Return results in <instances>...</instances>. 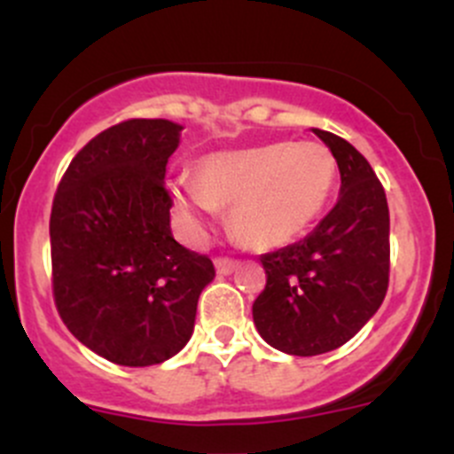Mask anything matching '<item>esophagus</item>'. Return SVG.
I'll list each match as a JSON object with an SVG mask.
<instances>
[{
	"label": "esophagus",
	"mask_w": 454,
	"mask_h": 454,
	"mask_svg": "<svg viewBox=\"0 0 454 454\" xmlns=\"http://www.w3.org/2000/svg\"><path fill=\"white\" fill-rule=\"evenodd\" d=\"M237 259H231V257H217L215 259V268H217L219 275H231L232 270L237 268Z\"/></svg>",
	"instance_id": "34e87169"
}]
</instances>
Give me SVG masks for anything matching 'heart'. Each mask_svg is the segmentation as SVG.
Here are the masks:
<instances>
[{
  "label": "heart",
  "mask_w": 454,
  "mask_h": 454,
  "mask_svg": "<svg viewBox=\"0 0 454 454\" xmlns=\"http://www.w3.org/2000/svg\"><path fill=\"white\" fill-rule=\"evenodd\" d=\"M337 164L317 142H275L217 153L197 166V184H175L179 213L204 231L231 206L237 235L254 248H275L301 235L328 204Z\"/></svg>",
  "instance_id": "1"
}]
</instances>
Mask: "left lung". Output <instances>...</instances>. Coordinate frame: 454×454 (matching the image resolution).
<instances>
[{"instance_id":"1","label":"left lung","mask_w":454,"mask_h":454,"mask_svg":"<svg viewBox=\"0 0 454 454\" xmlns=\"http://www.w3.org/2000/svg\"><path fill=\"white\" fill-rule=\"evenodd\" d=\"M312 130L337 160L341 192L310 235L262 254L266 288L253 303L259 334L297 357L328 353L353 339L381 306L390 277L384 186L353 144Z\"/></svg>"}]
</instances>
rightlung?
Returning <instances> with one entry per match:
<instances>
[{
  "label": "right lung",
  "instance_id": "add662e5",
  "mask_svg": "<svg viewBox=\"0 0 454 454\" xmlns=\"http://www.w3.org/2000/svg\"><path fill=\"white\" fill-rule=\"evenodd\" d=\"M179 130L168 120L101 130L73 157L52 200L57 312L83 346L120 366L177 355L215 277L208 254L184 248L170 232L164 177Z\"/></svg>",
  "mask_w": 454,
  "mask_h": 454
}]
</instances>
